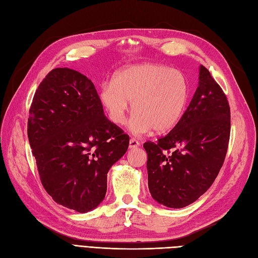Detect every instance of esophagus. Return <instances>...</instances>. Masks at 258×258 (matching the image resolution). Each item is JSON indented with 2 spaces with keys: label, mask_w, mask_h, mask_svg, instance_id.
I'll use <instances>...</instances> for the list:
<instances>
[{
  "label": "esophagus",
  "mask_w": 258,
  "mask_h": 258,
  "mask_svg": "<svg viewBox=\"0 0 258 258\" xmlns=\"http://www.w3.org/2000/svg\"><path fill=\"white\" fill-rule=\"evenodd\" d=\"M139 145H140V143H139L137 139H135V138L130 139V141H129V148L130 149H136V148H138Z\"/></svg>",
  "instance_id": "34e87169"
}]
</instances>
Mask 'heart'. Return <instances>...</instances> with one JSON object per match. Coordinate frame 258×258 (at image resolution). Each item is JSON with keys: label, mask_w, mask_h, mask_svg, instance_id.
Returning <instances> with one entry per match:
<instances>
[{"label": "heart", "mask_w": 258, "mask_h": 258, "mask_svg": "<svg viewBox=\"0 0 258 258\" xmlns=\"http://www.w3.org/2000/svg\"><path fill=\"white\" fill-rule=\"evenodd\" d=\"M190 87L184 74L161 64L130 66L118 73L113 82L103 83L99 100L108 119L122 124L132 107L130 130L143 135L152 129L165 134L182 117Z\"/></svg>", "instance_id": "1"}]
</instances>
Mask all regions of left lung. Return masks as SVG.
Returning a JSON list of instances; mask_svg holds the SVG:
<instances>
[{
  "label": "left lung",
  "instance_id": "left-lung-1",
  "mask_svg": "<svg viewBox=\"0 0 258 258\" xmlns=\"http://www.w3.org/2000/svg\"><path fill=\"white\" fill-rule=\"evenodd\" d=\"M230 124L227 96L201 65L199 87L177 126L156 143L143 144L152 198L181 208L210 189L225 161Z\"/></svg>",
  "mask_w": 258,
  "mask_h": 258
}]
</instances>
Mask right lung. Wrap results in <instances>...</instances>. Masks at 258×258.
Masks as SVG:
<instances>
[{"mask_svg": "<svg viewBox=\"0 0 258 258\" xmlns=\"http://www.w3.org/2000/svg\"><path fill=\"white\" fill-rule=\"evenodd\" d=\"M27 132L52 199L78 213L99 206L129 136L104 115L93 82L74 69H53L34 93Z\"/></svg>", "mask_w": 258, "mask_h": 258, "instance_id": "obj_1", "label": "right lung"}]
</instances>
